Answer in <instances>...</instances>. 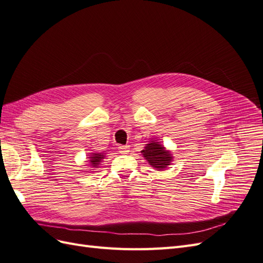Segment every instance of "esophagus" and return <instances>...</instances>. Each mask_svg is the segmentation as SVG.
<instances>
[{"label":"esophagus","mask_w":263,"mask_h":263,"mask_svg":"<svg viewBox=\"0 0 263 263\" xmlns=\"http://www.w3.org/2000/svg\"><path fill=\"white\" fill-rule=\"evenodd\" d=\"M118 148H119V152L121 154H128L129 153V146L128 145H120Z\"/></svg>","instance_id":"obj_1"}]
</instances>
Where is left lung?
Masks as SVG:
<instances>
[{
    "mask_svg": "<svg viewBox=\"0 0 263 263\" xmlns=\"http://www.w3.org/2000/svg\"><path fill=\"white\" fill-rule=\"evenodd\" d=\"M141 153L148 164L154 167L156 171H164L167 166L171 165L173 160L171 151H167L162 144L154 140L146 144V146L141 151Z\"/></svg>",
    "mask_w": 263,
    "mask_h": 263,
    "instance_id": "left-lung-1",
    "label": "left lung"
}]
</instances>
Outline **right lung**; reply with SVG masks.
Instances as JSON below:
<instances>
[{"instance_id": "1", "label": "right lung", "mask_w": 263, "mask_h": 263, "mask_svg": "<svg viewBox=\"0 0 263 263\" xmlns=\"http://www.w3.org/2000/svg\"><path fill=\"white\" fill-rule=\"evenodd\" d=\"M88 158H89L90 166L97 168L101 163V160L105 158V153H91Z\"/></svg>"}]
</instances>
